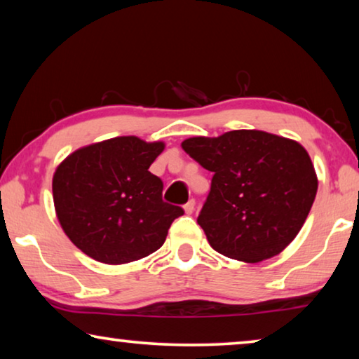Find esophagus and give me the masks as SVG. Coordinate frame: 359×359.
Here are the masks:
<instances>
[{"label": "esophagus", "mask_w": 359, "mask_h": 359, "mask_svg": "<svg viewBox=\"0 0 359 359\" xmlns=\"http://www.w3.org/2000/svg\"><path fill=\"white\" fill-rule=\"evenodd\" d=\"M184 210H185L187 214H191L195 211V200H194V198H191V200L187 203V205H184Z\"/></svg>", "instance_id": "esophagus-1"}]
</instances>
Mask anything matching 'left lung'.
Masks as SVG:
<instances>
[{"instance_id": "8db88e82", "label": "left lung", "mask_w": 359, "mask_h": 359, "mask_svg": "<svg viewBox=\"0 0 359 359\" xmlns=\"http://www.w3.org/2000/svg\"><path fill=\"white\" fill-rule=\"evenodd\" d=\"M214 174L198 224L227 258L259 263L297 237L318 191L311 158L299 143L263 130H232L182 142Z\"/></svg>"}]
</instances>
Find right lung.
I'll use <instances>...</instances> for the list:
<instances>
[{"label": "right lung", "mask_w": 359, "mask_h": 359, "mask_svg": "<svg viewBox=\"0 0 359 359\" xmlns=\"http://www.w3.org/2000/svg\"><path fill=\"white\" fill-rule=\"evenodd\" d=\"M164 143L116 137L64 159L53 177V200L62 231L85 255L126 264L163 247L180 206L163 201V180L149 165Z\"/></svg>", "instance_id": "right-lung-1"}]
</instances>
